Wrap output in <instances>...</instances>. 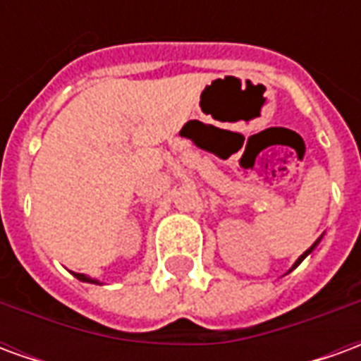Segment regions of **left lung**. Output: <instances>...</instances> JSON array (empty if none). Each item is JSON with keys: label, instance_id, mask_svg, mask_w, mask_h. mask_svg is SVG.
Segmentation results:
<instances>
[{"label": "left lung", "instance_id": "1", "mask_svg": "<svg viewBox=\"0 0 361 361\" xmlns=\"http://www.w3.org/2000/svg\"><path fill=\"white\" fill-rule=\"evenodd\" d=\"M319 242H321V238H319V240H317V242H315V243H313V245H311V247H310V250H307V251H305V253H303V255H300V259H298V261H295V263H294V267H292V269H295V267H298V265H300V263H302V261H303V259H305V257H307V255H310V253H311V251H313V250H315V245H317V243ZM292 269H290V271H292Z\"/></svg>", "mask_w": 361, "mask_h": 361}]
</instances>
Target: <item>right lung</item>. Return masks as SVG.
<instances>
[{"instance_id":"add662e5","label":"right lung","mask_w":361,"mask_h":361,"mask_svg":"<svg viewBox=\"0 0 361 361\" xmlns=\"http://www.w3.org/2000/svg\"><path fill=\"white\" fill-rule=\"evenodd\" d=\"M75 279L82 280V282H90V284H100L96 279H90V276H87V274H81V272H73Z\"/></svg>"}]
</instances>
